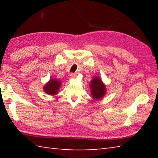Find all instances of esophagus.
Instances as JSON below:
<instances>
[{"mask_svg":"<svg viewBox=\"0 0 158 158\" xmlns=\"http://www.w3.org/2000/svg\"><path fill=\"white\" fill-rule=\"evenodd\" d=\"M70 76V77H72V78H75V77L77 76V73H71Z\"/></svg>","mask_w":158,"mask_h":158,"instance_id":"1","label":"esophagus"}]
</instances>
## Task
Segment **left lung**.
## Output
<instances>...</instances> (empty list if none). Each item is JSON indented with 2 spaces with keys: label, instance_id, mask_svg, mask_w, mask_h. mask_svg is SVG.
I'll use <instances>...</instances> for the list:
<instances>
[{
  "label": "left lung",
  "instance_id": "8db88e82",
  "mask_svg": "<svg viewBox=\"0 0 158 158\" xmlns=\"http://www.w3.org/2000/svg\"><path fill=\"white\" fill-rule=\"evenodd\" d=\"M89 85L93 98L100 100L105 95L106 86L98 77H94Z\"/></svg>",
  "mask_w": 158,
  "mask_h": 158
}]
</instances>
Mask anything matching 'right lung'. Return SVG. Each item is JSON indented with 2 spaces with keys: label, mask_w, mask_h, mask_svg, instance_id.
<instances>
[{
  "label": "right lung",
  "mask_w": 158,
  "mask_h": 158,
  "mask_svg": "<svg viewBox=\"0 0 158 158\" xmlns=\"http://www.w3.org/2000/svg\"><path fill=\"white\" fill-rule=\"evenodd\" d=\"M61 81L58 79H50L43 88L45 93L49 95H56L58 94L61 85Z\"/></svg>",
  "instance_id": "add662e5"
}]
</instances>
